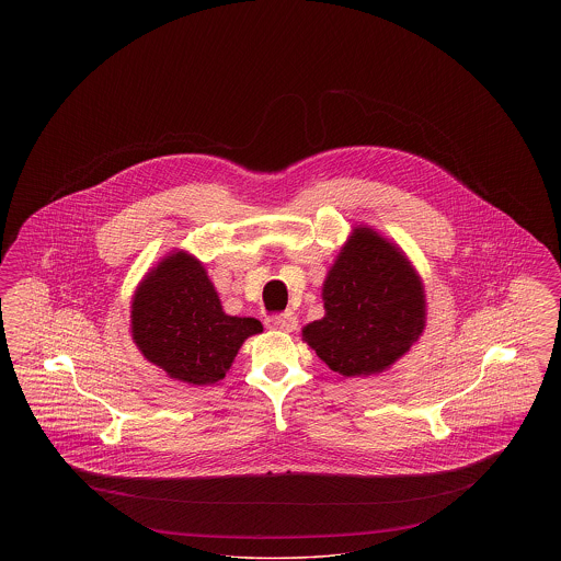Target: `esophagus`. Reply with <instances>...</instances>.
<instances>
[{"label": "esophagus", "instance_id": "obj_1", "mask_svg": "<svg viewBox=\"0 0 561 561\" xmlns=\"http://www.w3.org/2000/svg\"><path fill=\"white\" fill-rule=\"evenodd\" d=\"M267 325L271 330H282V332H293L296 328V316L290 311H284V313H275V316H268Z\"/></svg>", "mask_w": 561, "mask_h": 561}]
</instances>
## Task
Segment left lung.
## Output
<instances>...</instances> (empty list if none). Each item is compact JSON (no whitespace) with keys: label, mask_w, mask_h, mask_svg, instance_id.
Returning a JSON list of instances; mask_svg holds the SVG:
<instances>
[{"label":"left lung","mask_w":561,"mask_h":561,"mask_svg":"<svg viewBox=\"0 0 561 561\" xmlns=\"http://www.w3.org/2000/svg\"><path fill=\"white\" fill-rule=\"evenodd\" d=\"M325 318L302 336L343 376L382 373L425 328V290L400 250L373 229H355L323 282Z\"/></svg>","instance_id":"1"}]
</instances>
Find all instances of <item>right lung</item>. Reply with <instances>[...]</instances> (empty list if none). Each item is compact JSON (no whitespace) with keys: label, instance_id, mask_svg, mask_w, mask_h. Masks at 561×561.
Here are the masks:
<instances>
[{"label":"right lung","instance_id":"obj_1","mask_svg":"<svg viewBox=\"0 0 561 561\" xmlns=\"http://www.w3.org/2000/svg\"><path fill=\"white\" fill-rule=\"evenodd\" d=\"M259 332L261 321L222 311L202 263L185 252L165 256L134 294L136 347L170 378L188 385L225 378L243 341Z\"/></svg>","mask_w":561,"mask_h":561}]
</instances>
